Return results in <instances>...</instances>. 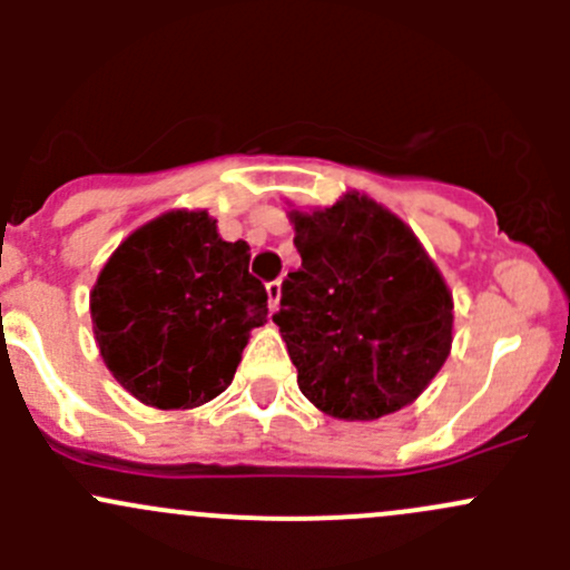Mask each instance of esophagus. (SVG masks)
<instances>
[{
	"mask_svg": "<svg viewBox=\"0 0 570 570\" xmlns=\"http://www.w3.org/2000/svg\"><path fill=\"white\" fill-rule=\"evenodd\" d=\"M267 297H269V312H275V308H278V303H281V281H269Z\"/></svg>",
	"mask_w": 570,
	"mask_h": 570,
	"instance_id": "1",
	"label": "esophagus"
}]
</instances>
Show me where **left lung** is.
<instances>
[{
    "label": "left lung",
    "instance_id": "obj_1",
    "mask_svg": "<svg viewBox=\"0 0 570 570\" xmlns=\"http://www.w3.org/2000/svg\"><path fill=\"white\" fill-rule=\"evenodd\" d=\"M303 264L281 284V327L297 386L322 413L372 422L411 405L452 347V292L416 234L347 193L289 212Z\"/></svg>",
    "mask_w": 570,
    "mask_h": 570
}]
</instances>
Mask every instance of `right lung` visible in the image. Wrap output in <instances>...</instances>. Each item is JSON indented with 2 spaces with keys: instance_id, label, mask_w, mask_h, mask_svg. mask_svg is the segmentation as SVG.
<instances>
[{
  "instance_id": "1",
  "label": "right lung",
  "mask_w": 570,
  "mask_h": 570,
  "mask_svg": "<svg viewBox=\"0 0 570 570\" xmlns=\"http://www.w3.org/2000/svg\"><path fill=\"white\" fill-rule=\"evenodd\" d=\"M248 262V243H226L209 212H165L131 232L90 292L115 381L159 411L226 392L250 331L267 322V289Z\"/></svg>"
}]
</instances>
